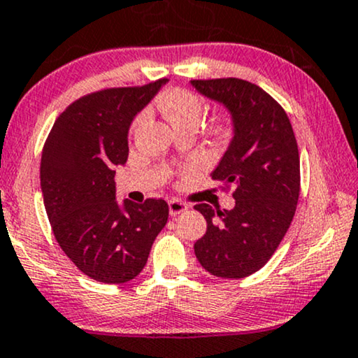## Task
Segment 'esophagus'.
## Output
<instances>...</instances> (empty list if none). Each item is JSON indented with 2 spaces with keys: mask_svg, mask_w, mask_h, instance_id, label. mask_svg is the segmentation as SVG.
I'll use <instances>...</instances> for the list:
<instances>
[{
  "mask_svg": "<svg viewBox=\"0 0 358 358\" xmlns=\"http://www.w3.org/2000/svg\"><path fill=\"white\" fill-rule=\"evenodd\" d=\"M184 210H187L186 202H182V201H179V199H172L169 202V214L171 215H178L180 213H184Z\"/></svg>",
  "mask_w": 358,
  "mask_h": 358,
  "instance_id": "34e87169",
  "label": "esophagus"
}]
</instances>
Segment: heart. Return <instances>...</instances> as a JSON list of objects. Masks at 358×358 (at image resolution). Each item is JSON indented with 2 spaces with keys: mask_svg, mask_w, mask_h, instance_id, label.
<instances>
[{
  "mask_svg": "<svg viewBox=\"0 0 358 358\" xmlns=\"http://www.w3.org/2000/svg\"><path fill=\"white\" fill-rule=\"evenodd\" d=\"M157 106L167 117V121L176 127V131L187 126L197 127L201 124L202 113H204L199 96L189 90H182V87H176V90L166 91L164 94L159 96ZM143 119L144 114H139L132 127H138Z\"/></svg>",
  "mask_w": 358,
  "mask_h": 358,
  "instance_id": "1",
  "label": "heart"
}]
</instances>
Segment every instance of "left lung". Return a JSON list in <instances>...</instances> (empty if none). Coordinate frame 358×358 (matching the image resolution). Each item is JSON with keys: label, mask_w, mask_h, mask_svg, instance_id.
<instances>
[{"label": "left lung", "mask_w": 358, "mask_h": 358, "mask_svg": "<svg viewBox=\"0 0 358 358\" xmlns=\"http://www.w3.org/2000/svg\"><path fill=\"white\" fill-rule=\"evenodd\" d=\"M191 85L232 116L234 138L213 179L234 186L236 199L231 210L194 206L207 222L194 252L213 275L242 279L266 266L294 219L301 192L297 141L284 108L257 85L239 78Z\"/></svg>", "instance_id": "1"}]
</instances>
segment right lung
I'll return each mask as SVG.
<instances>
[{
	"mask_svg": "<svg viewBox=\"0 0 358 358\" xmlns=\"http://www.w3.org/2000/svg\"><path fill=\"white\" fill-rule=\"evenodd\" d=\"M166 81L83 96L44 143L39 176L52 234L79 271L104 284H124L143 271L169 217L164 199L119 206L114 182L129 154L132 119Z\"/></svg>",
	"mask_w": 358,
	"mask_h": 358,
	"instance_id": "1",
	"label": "right lung"
}]
</instances>
